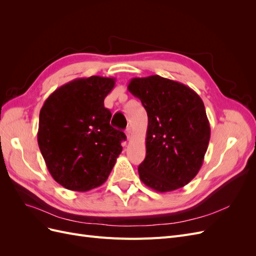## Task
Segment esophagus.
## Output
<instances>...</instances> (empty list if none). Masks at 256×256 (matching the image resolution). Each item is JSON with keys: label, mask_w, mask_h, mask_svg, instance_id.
<instances>
[{"label": "esophagus", "mask_w": 256, "mask_h": 256, "mask_svg": "<svg viewBox=\"0 0 256 256\" xmlns=\"http://www.w3.org/2000/svg\"><path fill=\"white\" fill-rule=\"evenodd\" d=\"M126 136L128 138H130L131 136H132V128H131L130 126L127 127V129H126Z\"/></svg>", "instance_id": "1"}]
</instances>
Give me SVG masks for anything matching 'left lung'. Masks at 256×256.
Instances as JSON below:
<instances>
[{"label": "left lung", "instance_id": "obj_1", "mask_svg": "<svg viewBox=\"0 0 256 256\" xmlns=\"http://www.w3.org/2000/svg\"><path fill=\"white\" fill-rule=\"evenodd\" d=\"M128 90L148 118L140 180L158 192L184 187L198 173L210 138L203 100L187 85L158 74L131 79Z\"/></svg>", "mask_w": 256, "mask_h": 256}]
</instances>
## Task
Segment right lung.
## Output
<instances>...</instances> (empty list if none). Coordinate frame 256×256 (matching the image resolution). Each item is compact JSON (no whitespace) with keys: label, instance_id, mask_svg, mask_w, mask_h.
Returning a JSON list of instances; mask_svg holds the SVG:
<instances>
[{"label":"right lung","instance_id":"add662e5","mask_svg":"<svg viewBox=\"0 0 256 256\" xmlns=\"http://www.w3.org/2000/svg\"><path fill=\"white\" fill-rule=\"evenodd\" d=\"M115 79L92 76L54 90L40 113L37 141L54 180L66 189L88 191L102 186L122 152V131L110 125L104 98Z\"/></svg>","mask_w":256,"mask_h":256}]
</instances>
